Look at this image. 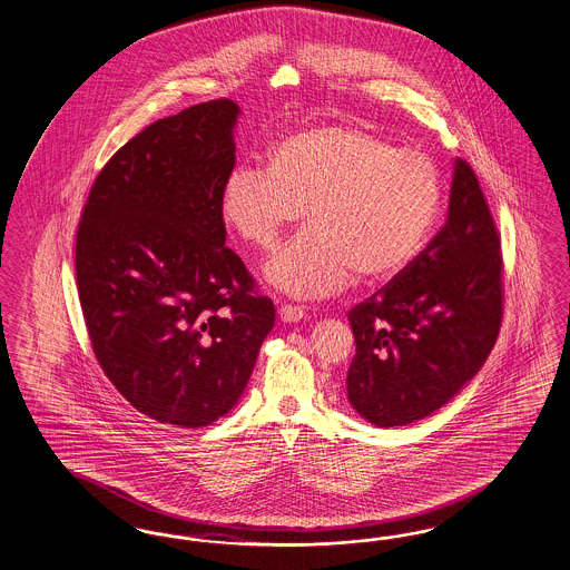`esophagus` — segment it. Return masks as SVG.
<instances>
[{
    "label": "esophagus",
    "mask_w": 570,
    "mask_h": 570,
    "mask_svg": "<svg viewBox=\"0 0 570 570\" xmlns=\"http://www.w3.org/2000/svg\"><path fill=\"white\" fill-rule=\"evenodd\" d=\"M279 318L284 320V322H301V320H305V307H301V305H282L279 307Z\"/></svg>",
    "instance_id": "1"
}]
</instances>
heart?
<instances>
[{
    "mask_svg": "<svg viewBox=\"0 0 570 570\" xmlns=\"http://www.w3.org/2000/svg\"><path fill=\"white\" fill-rule=\"evenodd\" d=\"M441 205L433 159L358 127L284 137L272 165L242 163L220 190V214L252 246L272 250L284 228L309 225L275 252L265 279L298 298L342 291L358 272L392 279L422 252Z\"/></svg>",
    "mask_w": 570,
    "mask_h": 570,
    "instance_id": "obj_1",
    "label": "heart"
}]
</instances>
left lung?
Returning a JSON list of instances; mask_svg holds the SVG:
<instances>
[{
	"label": "left lung",
	"instance_id": "obj_1",
	"mask_svg": "<svg viewBox=\"0 0 570 570\" xmlns=\"http://www.w3.org/2000/svg\"><path fill=\"white\" fill-rule=\"evenodd\" d=\"M501 239L478 178L454 160L448 220L405 272L347 318L356 356L347 401L390 429L422 420L466 386L490 356L502 316Z\"/></svg>",
	"mask_w": 570,
	"mask_h": 570
}]
</instances>
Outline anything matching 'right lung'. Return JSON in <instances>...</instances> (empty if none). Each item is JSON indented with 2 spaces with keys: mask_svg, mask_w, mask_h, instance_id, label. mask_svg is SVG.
<instances>
[{
  "mask_svg": "<svg viewBox=\"0 0 570 570\" xmlns=\"http://www.w3.org/2000/svg\"><path fill=\"white\" fill-rule=\"evenodd\" d=\"M230 99L167 116L92 184L76 279L92 352L144 415L202 429L237 405L275 324L225 246L220 190L235 165Z\"/></svg>",
  "mask_w": 570,
  "mask_h": 570,
  "instance_id": "add662e5",
  "label": "right lung"
}]
</instances>
